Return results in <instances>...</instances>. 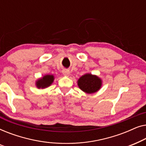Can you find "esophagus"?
<instances>
[{"instance_id":"1","label":"esophagus","mask_w":146,"mask_h":146,"mask_svg":"<svg viewBox=\"0 0 146 146\" xmlns=\"http://www.w3.org/2000/svg\"><path fill=\"white\" fill-rule=\"evenodd\" d=\"M62 74L64 76H68L70 75V71L68 70H64L62 71Z\"/></svg>"}]
</instances>
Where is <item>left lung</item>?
Segmentation results:
<instances>
[{
  "instance_id": "8db88e82",
  "label": "left lung",
  "mask_w": 146,
  "mask_h": 146,
  "mask_svg": "<svg viewBox=\"0 0 146 146\" xmlns=\"http://www.w3.org/2000/svg\"><path fill=\"white\" fill-rule=\"evenodd\" d=\"M102 82L96 75L86 74L82 76L78 80V85L80 89L87 94L96 92L101 88Z\"/></svg>"
}]
</instances>
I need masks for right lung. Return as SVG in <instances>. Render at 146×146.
I'll list each match as a JSON object with an SVG mask.
<instances>
[{
    "mask_svg": "<svg viewBox=\"0 0 146 146\" xmlns=\"http://www.w3.org/2000/svg\"><path fill=\"white\" fill-rule=\"evenodd\" d=\"M54 80V77L53 75H45L36 82V86L39 89L46 88L50 86L52 84Z\"/></svg>",
    "mask_w": 146,
    "mask_h": 146,
    "instance_id": "add662e5",
    "label": "right lung"
}]
</instances>
